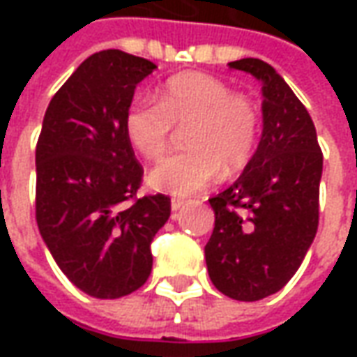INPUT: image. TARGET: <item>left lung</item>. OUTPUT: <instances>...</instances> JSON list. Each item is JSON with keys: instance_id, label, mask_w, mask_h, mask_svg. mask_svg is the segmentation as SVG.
Wrapping results in <instances>:
<instances>
[{"instance_id": "1", "label": "left lung", "mask_w": 357, "mask_h": 357, "mask_svg": "<svg viewBox=\"0 0 357 357\" xmlns=\"http://www.w3.org/2000/svg\"><path fill=\"white\" fill-rule=\"evenodd\" d=\"M155 70L120 50L93 53L53 95L36 145V222L63 273L95 298H122L151 275L166 195L139 197L128 135L135 86Z\"/></svg>"}]
</instances>
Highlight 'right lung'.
Listing matches in <instances>:
<instances>
[{
    "mask_svg": "<svg viewBox=\"0 0 357 357\" xmlns=\"http://www.w3.org/2000/svg\"><path fill=\"white\" fill-rule=\"evenodd\" d=\"M266 82L264 132L229 189L208 199L214 231L204 247L218 291L255 302L296 273L319 224L323 155L312 118L291 88L256 59L229 63Z\"/></svg>",
    "mask_w": 357,
    "mask_h": 357,
    "instance_id": "right-lung-1",
    "label": "right lung"
}]
</instances>
